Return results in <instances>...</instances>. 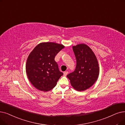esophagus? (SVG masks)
<instances>
[{
    "instance_id": "34e87169",
    "label": "esophagus",
    "mask_w": 125,
    "mask_h": 125,
    "mask_svg": "<svg viewBox=\"0 0 125 125\" xmlns=\"http://www.w3.org/2000/svg\"><path fill=\"white\" fill-rule=\"evenodd\" d=\"M63 73H64V76H66V75H67V73H68V72H67V71L64 72Z\"/></svg>"
}]
</instances>
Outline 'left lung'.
I'll return each instance as SVG.
<instances>
[{
  "mask_svg": "<svg viewBox=\"0 0 125 125\" xmlns=\"http://www.w3.org/2000/svg\"><path fill=\"white\" fill-rule=\"evenodd\" d=\"M73 49L77 65L74 71L67 75V77L74 89L84 91L93 86L98 78V61L93 51L85 44L73 46Z\"/></svg>",
  "mask_w": 125,
  "mask_h": 125,
  "instance_id": "1",
  "label": "left lung"
}]
</instances>
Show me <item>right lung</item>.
I'll return each instance as SVG.
<instances>
[{
	"label": "right lung",
	"instance_id": "add662e5",
	"mask_svg": "<svg viewBox=\"0 0 125 125\" xmlns=\"http://www.w3.org/2000/svg\"><path fill=\"white\" fill-rule=\"evenodd\" d=\"M64 47L55 42H42L31 52L26 63V73L34 87L43 91L55 87L63 74L60 72L55 57Z\"/></svg>",
	"mask_w": 125,
	"mask_h": 125
}]
</instances>
